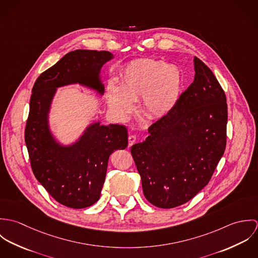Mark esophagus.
<instances>
[{"label":"esophagus","instance_id":"1","mask_svg":"<svg viewBox=\"0 0 258 258\" xmlns=\"http://www.w3.org/2000/svg\"><path fill=\"white\" fill-rule=\"evenodd\" d=\"M128 140H129V146H132V145L136 142L137 138H136L135 135H130L129 138H128Z\"/></svg>","mask_w":258,"mask_h":258}]
</instances>
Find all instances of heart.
I'll list each match as a JSON object with an SVG mask.
<instances>
[{"label": "heart", "mask_w": 258, "mask_h": 258, "mask_svg": "<svg viewBox=\"0 0 258 258\" xmlns=\"http://www.w3.org/2000/svg\"><path fill=\"white\" fill-rule=\"evenodd\" d=\"M183 87V74L175 64L142 58L128 63L119 87L110 85L106 97L112 110L121 117L129 116L134 102L141 97V110L150 119L168 115L177 105Z\"/></svg>", "instance_id": "b5f03b06"}]
</instances>
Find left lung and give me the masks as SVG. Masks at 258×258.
I'll return each instance as SVG.
<instances>
[{"mask_svg":"<svg viewBox=\"0 0 258 258\" xmlns=\"http://www.w3.org/2000/svg\"><path fill=\"white\" fill-rule=\"evenodd\" d=\"M195 79L168 115L152 124L145 141L131 147L145 198L172 209L210 182L226 144L225 94L213 72L194 58Z\"/></svg>","mask_w":258,"mask_h":258,"instance_id":"left-lung-1","label":"left lung"}]
</instances>
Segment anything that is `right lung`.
I'll list each match as a JSON object with an SVG mask.
<instances>
[{
  "label": "right lung",
  "mask_w": 258,
  "mask_h": 258,
  "mask_svg": "<svg viewBox=\"0 0 258 258\" xmlns=\"http://www.w3.org/2000/svg\"><path fill=\"white\" fill-rule=\"evenodd\" d=\"M114 58L106 50L76 49L40 74L33 87L25 140L37 181L59 204L84 209L95 204L105 181L108 160L128 145L124 125L88 124L71 144L60 143L49 125V112L57 88L79 84L104 94L100 72Z\"/></svg>",
  "instance_id": "add662e5"
}]
</instances>
